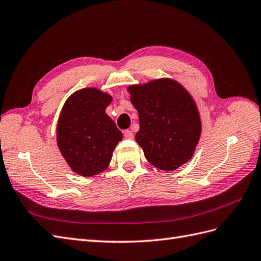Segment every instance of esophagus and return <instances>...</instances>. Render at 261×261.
I'll use <instances>...</instances> for the list:
<instances>
[{
	"label": "esophagus",
	"instance_id": "34e87169",
	"mask_svg": "<svg viewBox=\"0 0 261 261\" xmlns=\"http://www.w3.org/2000/svg\"><path fill=\"white\" fill-rule=\"evenodd\" d=\"M123 135H124V138H125V139H128V140L133 139V133H132V131L129 130V129H128V130H124Z\"/></svg>",
	"mask_w": 261,
	"mask_h": 261
}]
</instances>
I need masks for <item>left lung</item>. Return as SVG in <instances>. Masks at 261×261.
Wrapping results in <instances>:
<instances>
[{
  "mask_svg": "<svg viewBox=\"0 0 261 261\" xmlns=\"http://www.w3.org/2000/svg\"><path fill=\"white\" fill-rule=\"evenodd\" d=\"M130 100L139 112L136 141L155 168L173 171L188 162L200 136V119L190 93L171 79L130 86Z\"/></svg>",
  "mask_w": 261,
  "mask_h": 261,
  "instance_id": "1",
  "label": "left lung"
}]
</instances>
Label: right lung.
Returning a JSON list of instances; mask_svg holds the SVG:
<instances>
[{"label": "right lung", "mask_w": 261, "mask_h": 261, "mask_svg": "<svg viewBox=\"0 0 261 261\" xmlns=\"http://www.w3.org/2000/svg\"><path fill=\"white\" fill-rule=\"evenodd\" d=\"M111 96L82 89L67 100L57 124V143L73 172L92 176L107 169L122 133L105 112Z\"/></svg>", "instance_id": "add662e5"}]
</instances>
